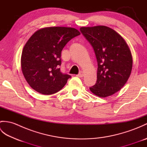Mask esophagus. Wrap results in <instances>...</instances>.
Masks as SVG:
<instances>
[{
  "label": "esophagus",
  "instance_id": "34e87169",
  "mask_svg": "<svg viewBox=\"0 0 147 147\" xmlns=\"http://www.w3.org/2000/svg\"><path fill=\"white\" fill-rule=\"evenodd\" d=\"M78 77H79V78H82V77H83V76H84V73H83L82 71H81L80 73L78 74H77L76 75Z\"/></svg>",
  "mask_w": 147,
  "mask_h": 147
}]
</instances>
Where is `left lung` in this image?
<instances>
[{"label": "left lung", "instance_id": "1", "mask_svg": "<svg viewBox=\"0 0 147 147\" xmlns=\"http://www.w3.org/2000/svg\"><path fill=\"white\" fill-rule=\"evenodd\" d=\"M80 31L92 45L97 61V80L90 90L104 98L123 88L131 73L133 58L125 40L105 26L82 27Z\"/></svg>", "mask_w": 147, "mask_h": 147}]
</instances>
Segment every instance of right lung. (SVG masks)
Returning <instances> with one entry per match:
<instances>
[{
  "instance_id": "right-lung-1",
  "label": "right lung",
  "mask_w": 147,
  "mask_h": 147,
  "mask_svg": "<svg viewBox=\"0 0 147 147\" xmlns=\"http://www.w3.org/2000/svg\"><path fill=\"white\" fill-rule=\"evenodd\" d=\"M80 35L73 28L59 26L43 28L33 34L23 49L21 66L33 90L52 95L65 86L71 76L60 71L61 52L69 40Z\"/></svg>"
}]
</instances>
